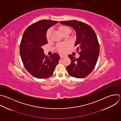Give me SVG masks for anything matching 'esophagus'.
Segmentation results:
<instances>
[{"instance_id":"1","label":"esophagus","mask_w":121,"mask_h":121,"mask_svg":"<svg viewBox=\"0 0 121 121\" xmlns=\"http://www.w3.org/2000/svg\"><path fill=\"white\" fill-rule=\"evenodd\" d=\"M60 57H61V58H64V57H65V56H64V55H60Z\"/></svg>"}]
</instances>
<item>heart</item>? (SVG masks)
Here are the masks:
<instances>
[{
  "instance_id": "b5f03b06",
  "label": "heart",
  "mask_w": 121,
  "mask_h": 121,
  "mask_svg": "<svg viewBox=\"0 0 121 121\" xmlns=\"http://www.w3.org/2000/svg\"><path fill=\"white\" fill-rule=\"evenodd\" d=\"M59 29L63 35H64L65 34L70 33L71 32L70 28L66 26H61L60 27ZM52 32V29L51 28L49 29L47 31L46 35L48 38H49L50 37ZM67 44H60L57 46V49L60 52H64L65 51L67 48Z\"/></svg>"
}]
</instances>
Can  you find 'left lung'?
<instances>
[{"label":"left lung","instance_id":"obj_1","mask_svg":"<svg viewBox=\"0 0 121 121\" xmlns=\"http://www.w3.org/2000/svg\"><path fill=\"white\" fill-rule=\"evenodd\" d=\"M63 25L73 28L76 34L74 46L80 50L78 58L68 56L71 61L66 67L68 73L71 76L82 78L88 75L94 69L100 52L99 44L96 34L88 25L77 20L60 21Z\"/></svg>","mask_w":121,"mask_h":121}]
</instances>
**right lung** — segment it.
Instances as JSON below:
<instances>
[{"mask_svg": "<svg viewBox=\"0 0 121 121\" xmlns=\"http://www.w3.org/2000/svg\"><path fill=\"white\" fill-rule=\"evenodd\" d=\"M57 21L42 20L25 31L20 45V55L26 70L39 79L48 78L54 73L60 57L57 53L45 56L42 47L48 44L47 31Z\"/></svg>", "mask_w": 121, "mask_h": 121, "instance_id": "obj_1", "label": "right lung"}]
</instances>
